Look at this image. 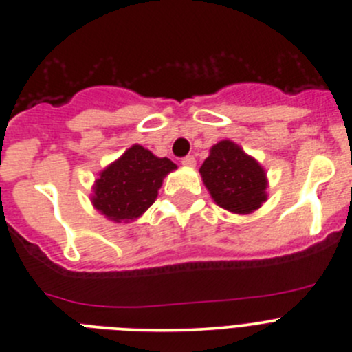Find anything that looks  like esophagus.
<instances>
[{"label":"esophagus","instance_id":"esophagus-1","mask_svg":"<svg viewBox=\"0 0 352 352\" xmlns=\"http://www.w3.org/2000/svg\"><path fill=\"white\" fill-rule=\"evenodd\" d=\"M182 165L187 166V168H194L196 166V158L194 156H186V158H182Z\"/></svg>","mask_w":352,"mask_h":352}]
</instances>
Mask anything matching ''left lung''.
I'll return each instance as SVG.
<instances>
[{
  "label": "left lung",
  "instance_id": "1",
  "mask_svg": "<svg viewBox=\"0 0 352 352\" xmlns=\"http://www.w3.org/2000/svg\"><path fill=\"white\" fill-rule=\"evenodd\" d=\"M199 173L214 203L232 213H252L268 197L265 168L232 141L217 142Z\"/></svg>",
  "mask_w": 352,
  "mask_h": 352
}]
</instances>
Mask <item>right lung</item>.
<instances>
[{
  "instance_id": "add662e5",
  "label": "right lung",
  "mask_w": 352,
  "mask_h": 352,
  "mask_svg": "<svg viewBox=\"0 0 352 352\" xmlns=\"http://www.w3.org/2000/svg\"><path fill=\"white\" fill-rule=\"evenodd\" d=\"M175 168L168 158L134 144L100 173L91 201L108 220L129 223L155 203L163 179Z\"/></svg>"
}]
</instances>
